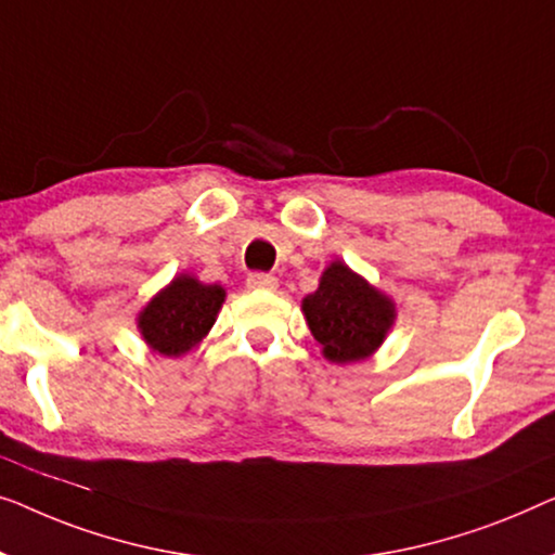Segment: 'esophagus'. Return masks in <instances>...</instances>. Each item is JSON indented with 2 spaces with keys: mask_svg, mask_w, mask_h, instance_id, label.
Returning a JSON list of instances; mask_svg holds the SVG:
<instances>
[{
  "mask_svg": "<svg viewBox=\"0 0 555 555\" xmlns=\"http://www.w3.org/2000/svg\"><path fill=\"white\" fill-rule=\"evenodd\" d=\"M246 284H248V288H256V292H274V288L279 286V281H276V276L256 271V274H248Z\"/></svg>",
  "mask_w": 555,
  "mask_h": 555,
  "instance_id": "esophagus-1",
  "label": "esophagus"
}]
</instances>
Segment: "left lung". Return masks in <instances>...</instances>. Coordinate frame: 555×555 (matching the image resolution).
<instances>
[{
    "instance_id": "8db88e82",
    "label": "left lung",
    "mask_w": 555,
    "mask_h": 555,
    "mask_svg": "<svg viewBox=\"0 0 555 555\" xmlns=\"http://www.w3.org/2000/svg\"><path fill=\"white\" fill-rule=\"evenodd\" d=\"M301 311L322 354L337 364L377 352L397 317L395 301L341 261L324 269L317 292L301 301Z\"/></svg>"
}]
</instances>
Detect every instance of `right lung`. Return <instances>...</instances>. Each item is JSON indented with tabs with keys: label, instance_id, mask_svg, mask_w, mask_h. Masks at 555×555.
I'll list each match as a JSON object with an SVG mask.
<instances>
[{
	"label": "right lung",
	"instance_id": "add662e5",
	"mask_svg": "<svg viewBox=\"0 0 555 555\" xmlns=\"http://www.w3.org/2000/svg\"><path fill=\"white\" fill-rule=\"evenodd\" d=\"M223 299V286L181 274L145 304L138 314V330L153 352L181 357L210 332Z\"/></svg>",
	"mask_w": 555,
	"mask_h": 555
}]
</instances>
